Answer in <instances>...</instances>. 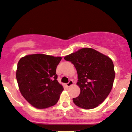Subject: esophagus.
Instances as JSON below:
<instances>
[{
	"label": "esophagus",
	"mask_w": 132,
	"mask_h": 132,
	"mask_svg": "<svg viewBox=\"0 0 132 132\" xmlns=\"http://www.w3.org/2000/svg\"><path fill=\"white\" fill-rule=\"evenodd\" d=\"M73 80H70L69 81V82L67 83V86L68 87H69V86L73 85Z\"/></svg>",
	"instance_id": "1"
}]
</instances>
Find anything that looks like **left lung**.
Returning <instances> with one entry per match:
<instances>
[{"mask_svg":"<svg viewBox=\"0 0 132 132\" xmlns=\"http://www.w3.org/2000/svg\"><path fill=\"white\" fill-rule=\"evenodd\" d=\"M64 59L71 62L77 71V85L81 92L73 98L74 103L86 110L102 103L111 92L115 78L111 59L94 49L84 48Z\"/></svg>","mask_w":132,"mask_h":132,"instance_id":"8db88e82","label":"left lung"}]
</instances>
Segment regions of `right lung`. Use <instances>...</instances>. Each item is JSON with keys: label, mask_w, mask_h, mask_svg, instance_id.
<instances>
[{"label": "right lung", "mask_w": 132, "mask_h": 132, "mask_svg": "<svg viewBox=\"0 0 132 132\" xmlns=\"http://www.w3.org/2000/svg\"><path fill=\"white\" fill-rule=\"evenodd\" d=\"M61 59V57L35 54L19 61L16 76L19 90L33 106L44 109L58 102L63 90L56 73Z\"/></svg>", "instance_id": "obj_1"}]
</instances>
